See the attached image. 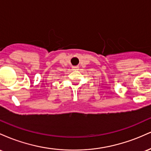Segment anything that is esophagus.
Listing matches in <instances>:
<instances>
[{
	"label": "esophagus",
	"instance_id": "esophagus-1",
	"mask_svg": "<svg viewBox=\"0 0 151 151\" xmlns=\"http://www.w3.org/2000/svg\"><path fill=\"white\" fill-rule=\"evenodd\" d=\"M72 70H78V67H72Z\"/></svg>",
	"mask_w": 151,
	"mask_h": 151
}]
</instances>
